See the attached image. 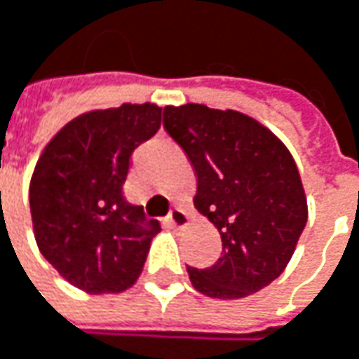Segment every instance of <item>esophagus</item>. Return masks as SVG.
I'll use <instances>...</instances> for the list:
<instances>
[{
  "mask_svg": "<svg viewBox=\"0 0 359 359\" xmlns=\"http://www.w3.org/2000/svg\"><path fill=\"white\" fill-rule=\"evenodd\" d=\"M189 212L182 209V207H175V209L170 210V215H168V223L175 226H187L189 225Z\"/></svg>",
  "mask_w": 359,
  "mask_h": 359,
  "instance_id": "obj_1",
  "label": "esophagus"
}]
</instances>
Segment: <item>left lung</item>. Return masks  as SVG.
<instances>
[{"mask_svg":"<svg viewBox=\"0 0 359 359\" xmlns=\"http://www.w3.org/2000/svg\"><path fill=\"white\" fill-rule=\"evenodd\" d=\"M164 128L196 172L195 207L221 233L223 255L187 267L196 291L239 299L267 287L287 267L307 201L287 147L255 118L205 104L164 108Z\"/></svg>","mask_w":359,"mask_h":359,"instance_id":"8db88e82","label":"left lung"}]
</instances>
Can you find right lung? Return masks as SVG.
I'll return each instance as SVG.
<instances>
[{
	"instance_id": "add662e5",
	"label": "right lung",
	"mask_w": 359,
	"mask_h": 359,
	"mask_svg": "<svg viewBox=\"0 0 359 359\" xmlns=\"http://www.w3.org/2000/svg\"><path fill=\"white\" fill-rule=\"evenodd\" d=\"M156 104H122L70 120L39 154L29 210L41 255L74 287L120 293L142 273L161 231L122 187L138 144L161 128Z\"/></svg>"
}]
</instances>
